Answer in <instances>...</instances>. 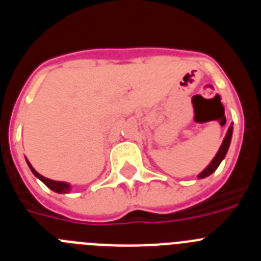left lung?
Instances as JSON below:
<instances>
[{
  "label": "left lung",
  "instance_id": "obj_1",
  "mask_svg": "<svg viewBox=\"0 0 261 261\" xmlns=\"http://www.w3.org/2000/svg\"><path fill=\"white\" fill-rule=\"evenodd\" d=\"M231 135H232V125H230L229 129H227V133H226L225 140H223L222 145H221L220 150H218L217 155L213 158V161H212V162H211V165H209L208 167L205 168L204 171H202L201 174L199 175V179H202V177L209 176V175L213 174V172L216 171L217 167L220 166V163L222 162V159L225 158L226 153H227V150H229L230 141H231Z\"/></svg>",
  "mask_w": 261,
  "mask_h": 261
}]
</instances>
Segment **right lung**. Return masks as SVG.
<instances>
[{
  "instance_id": "add662e5",
  "label": "right lung",
  "mask_w": 261,
  "mask_h": 261,
  "mask_svg": "<svg viewBox=\"0 0 261 261\" xmlns=\"http://www.w3.org/2000/svg\"><path fill=\"white\" fill-rule=\"evenodd\" d=\"M27 163H29L30 168H31L32 174L35 175L36 177H39V179H40V180L43 181V183H44L48 188H50V190L55 191V192H57V193H66L70 191V186H69L68 183H64V181H55V180H50V179H47V177H44V176H41L39 172H36L35 170H34V167L30 165L29 161H27Z\"/></svg>"
}]
</instances>
